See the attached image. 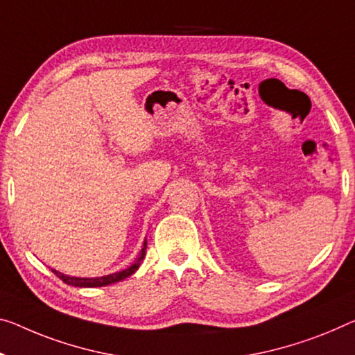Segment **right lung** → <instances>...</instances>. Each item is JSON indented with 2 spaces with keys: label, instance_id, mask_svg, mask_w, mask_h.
Here are the masks:
<instances>
[{
  "label": "right lung",
  "instance_id": "add662e5",
  "mask_svg": "<svg viewBox=\"0 0 355 355\" xmlns=\"http://www.w3.org/2000/svg\"><path fill=\"white\" fill-rule=\"evenodd\" d=\"M146 248H147V243L144 241V246H143V249H141L138 259H136V261H135L132 266H128L127 270H122V271H119V272H112V275H107V276H101V277H76V276L63 275V272H60L57 270H52V271L55 272V275L64 282V284L74 286V287H103V286H109V284H116V282H119V281H123L125 277L132 276L133 272L139 268L141 261H143L144 255H146Z\"/></svg>",
  "mask_w": 355,
  "mask_h": 355
}]
</instances>
